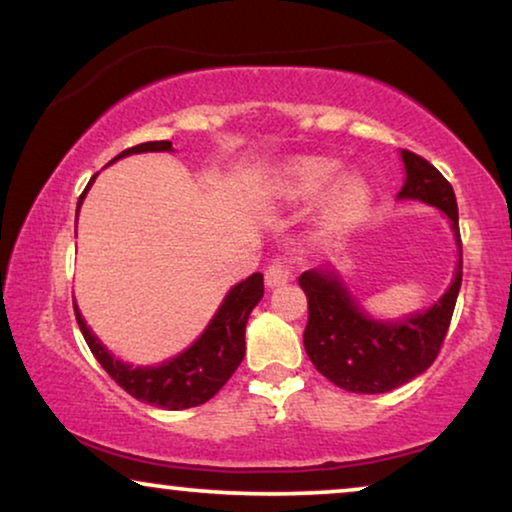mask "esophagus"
Here are the masks:
<instances>
[{"instance_id": "34e87169", "label": "esophagus", "mask_w": 512, "mask_h": 512, "mask_svg": "<svg viewBox=\"0 0 512 512\" xmlns=\"http://www.w3.org/2000/svg\"><path fill=\"white\" fill-rule=\"evenodd\" d=\"M289 279H293V268H291V258L289 256H275L265 268V284L268 286H279L286 284Z\"/></svg>"}]
</instances>
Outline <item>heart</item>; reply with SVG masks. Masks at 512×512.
<instances>
[{
    "label": "heart",
    "mask_w": 512,
    "mask_h": 512,
    "mask_svg": "<svg viewBox=\"0 0 512 512\" xmlns=\"http://www.w3.org/2000/svg\"><path fill=\"white\" fill-rule=\"evenodd\" d=\"M340 167L328 158H303L286 167L284 186L289 195L300 200L319 198L338 179ZM370 202V188L363 179H342L333 188L326 202V219L331 226H349L366 214Z\"/></svg>",
    "instance_id": "obj_1"
}]
</instances>
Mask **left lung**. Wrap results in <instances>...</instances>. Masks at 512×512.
Instances as JSON below:
<instances>
[{
  "instance_id": "1",
  "label": "left lung",
  "mask_w": 512,
  "mask_h": 512,
  "mask_svg": "<svg viewBox=\"0 0 512 512\" xmlns=\"http://www.w3.org/2000/svg\"><path fill=\"white\" fill-rule=\"evenodd\" d=\"M401 158L408 177L398 195L447 214L459 244V268L431 310L396 324L366 317L333 272L307 270L298 277L307 296L305 352L326 380L354 394H384L422 375L440 354L461 289L459 209L452 184L417 153L403 149Z\"/></svg>"
}]
</instances>
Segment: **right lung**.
Listing matches in <instances>:
<instances>
[{
  "mask_svg": "<svg viewBox=\"0 0 512 512\" xmlns=\"http://www.w3.org/2000/svg\"><path fill=\"white\" fill-rule=\"evenodd\" d=\"M144 151H172V142L163 139V142L137 144L132 149L118 153L114 160ZM93 179H90V184H93ZM86 191L81 193L79 207ZM79 207H76V214H79ZM261 298L263 275L254 272V275L244 279V282L237 284L228 293L216 317L212 319V324L207 326V331L200 335L193 347H188L184 354L174 356L172 361L156 368H132L128 363L114 359L100 345V340L90 333L76 305L74 314L90 352H93L95 359L100 361V366L107 370L118 387L128 391L130 396H135L137 401L151 403L156 408L184 410L209 401L240 366L244 359V328H247L251 310H254Z\"/></svg>",
  "mask_w": 512,
  "mask_h": 512,
  "instance_id": "obj_1",
  "label": "right lung"
}]
</instances>
